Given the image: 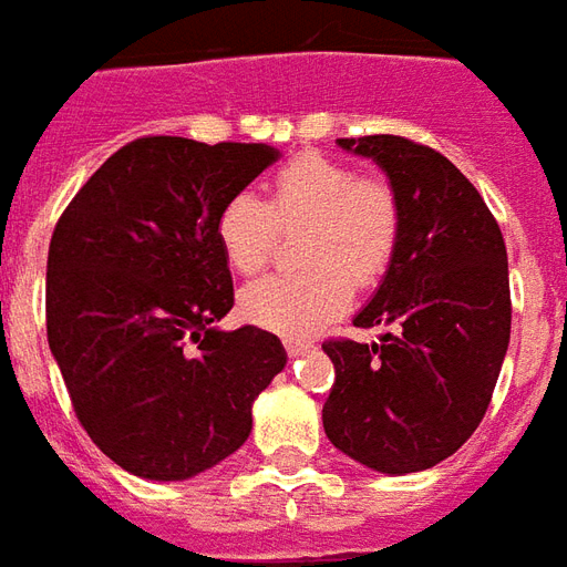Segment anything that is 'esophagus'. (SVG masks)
I'll return each mask as SVG.
<instances>
[{"mask_svg":"<svg viewBox=\"0 0 567 567\" xmlns=\"http://www.w3.org/2000/svg\"><path fill=\"white\" fill-rule=\"evenodd\" d=\"M284 347H287L289 357H299V353H305V350H308V344H305V341H284Z\"/></svg>","mask_w":567,"mask_h":567,"instance_id":"esophagus-1","label":"esophagus"}]
</instances>
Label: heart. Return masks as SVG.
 <instances>
[{"label":"heart","instance_id":"b5f03b06","mask_svg":"<svg viewBox=\"0 0 567 567\" xmlns=\"http://www.w3.org/2000/svg\"><path fill=\"white\" fill-rule=\"evenodd\" d=\"M308 223L301 259L308 268L266 275L241 289V313L280 334L323 329L344 311L353 280L371 287L386 275L402 241V202L383 175L301 153L268 181V202L241 189L223 202L217 241L238 275H256L275 254L280 226Z\"/></svg>","mask_w":567,"mask_h":567}]
</instances>
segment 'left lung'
<instances>
[{
	"mask_svg": "<svg viewBox=\"0 0 567 567\" xmlns=\"http://www.w3.org/2000/svg\"><path fill=\"white\" fill-rule=\"evenodd\" d=\"M371 156L402 202V241L353 326L374 344L329 338L334 383L323 429L334 447L383 474L453 456L481 425L511 341L507 250L468 177L402 135L338 138Z\"/></svg>",
	"mask_w": 567,
	"mask_h": 567,
	"instance_id": "1",
	"label": "left lung"
}]
</instances>
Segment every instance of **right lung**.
<instances>
[{
  "mask_svg": "<svg viewBox=\"0 0 567 567\" xmlns=\"http://www.w3.org/2000/svg\"><path fill=\"white\" fill-rule=\"evenodd\" d=\"M275 159L266 144L144 135L56 220L48 344L78 423L135 477L187 481L235 453L287 365L278 334L210 326L235 305L217 214Z\"/></svg>",
  "mask_w": 567,
  "mask_h": 567,
  "instance_id": "right-lung-1",
  "label": "right lung"
}]
</instances>
